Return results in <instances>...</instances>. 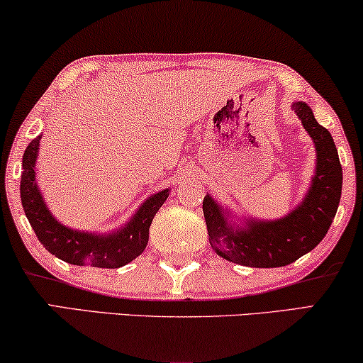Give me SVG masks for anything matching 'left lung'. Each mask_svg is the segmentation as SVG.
<instances>
[{
    "mask_svg": "<svg viewBox=\"0 0 363 363\" xmlns=\"http://www.w3.org/2000/svg\"><path fill=\"white\" fill-rule=\"evenodd\" d=\"M292 108L315 145V172L304 200L281 220H255L231 226L228 211L210 195L203 200L210 245L218 256L247 267H281L314 250L329 231L339 208L342 165L330 132L319 125L306 102Z\"/></svg>",
    "mask_w": 363,
    "mask_h": 363,
    "instance_id": "8db88e82",
    "label": "left lung"
}]
</instances>
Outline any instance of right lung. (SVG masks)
Wrapping results in <instances>:
<instances>
[{
    "label": "right lung",
    "mask_w": 363,
    "mask_h": 363,
    "mask_svg": "<svg viewBox=\"0 0 363 363\" xmlns=\"http://www.w3.org/2000/svg\"><path fill=\"white\" fill-rule=\"evenodd\" d=\"M41 137L31 140L24 150L21 173V203L29 225L33 226L41 245L59 259L76 266L91 264L92 267L116 269L140 256L147 247L153 216L165 203L170 190L165 188L152 195L138 208L132 220L127 221V225L108 235L71 230L51 215L43 200V193L38 188L34 167Z\"/></svg>",
    "instance_id": "right-lung-1"
}]
</instances>
